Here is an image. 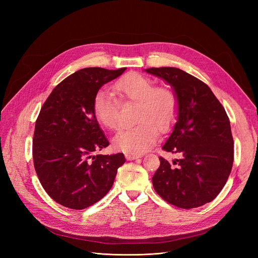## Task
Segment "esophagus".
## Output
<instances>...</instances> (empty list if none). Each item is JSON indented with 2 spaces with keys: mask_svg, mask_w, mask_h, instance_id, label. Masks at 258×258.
I'll use <instances>...</instances> for the list:
<instances>
[{
  "mask_svg": "<svg viewBox=\"0 0 258 258\" xmlns=\"http://www.w3.org/2000/svg\"><path fill=\"white\" fill-rule=\"evenodd\" d=\"M126 159L127 160H136L138 158H141V155H135V154H126Z\"/></svg>",
  "mask_w": 258,
  "mask_h": 258,
  "instance_id": "34e87169",
  "label": "esophagus"
}]
</instances>
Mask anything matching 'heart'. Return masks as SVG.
Masks as SVG:
<instances>
[{
  "label": "heart",
  "mask_w": 258,
  "mask_h": 258,
  "mask_svg": "<svg viewBox=\"0 0 258 258\" xmlns=\"http://www.w3.org/2000/svg\"><path fill=\"white\" fill-rule=\"evenodd\" d=\"M115 89L123 100L137 102V126L123 128L113 140L116 150L141 154L154 145L158 130L166 132L176 119L178 103L174 92L165 87L156 88L155 83L140 73H129L115 84ZM97 120L107 129L117 127L118 100L105 88L100 89L92 102Z\"/></svg>",
  "instance_id": "b5f03b06"
}]
</instances>
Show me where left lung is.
<instances>
[{
    "label": "left lung",
    "instance_id": "1",
    "mask_svg": "<svg viewBox=\"0 0 258 258\" xmlns=\"http://www.w3.org/2000/svg\"><path fill=\"white\" fill-rule=\"evenodd\" d=\"M145 72L168 83L178 103L176 122L162 148L182 158L176 159V168L159 158L160 166L152 178L154 188L175 207L204 206L221 192L232 168L228 116L209 86L192 75L170 67Z\"/></svg>",
    "mask_w": 258,
    "mask_h": 258
}]
</instances>
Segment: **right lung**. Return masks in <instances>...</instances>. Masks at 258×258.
I'll use <instances>...</instances> for the list:
<instances>
[{"mask_svg":"<svg viewBox=\"0 0 258 258\" xmlns=\"http://www.w3.org/2000/svg\"><path fill=\"white\" fill-rule=\"evenodd\" d=\"M127 68H85L57 85L41 108L33 137L38 179L57 204L83 210L112 188L123 154L93 155L108 144L93 114V97Z\"/></svg>","mask_w":258,"mask_h":258,"instance_id":"add662e5","label":"right lung"}]
</instances>
